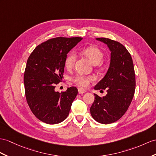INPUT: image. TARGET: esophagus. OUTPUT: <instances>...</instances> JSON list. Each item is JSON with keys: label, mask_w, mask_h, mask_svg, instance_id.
Returning <instances> with one entry per match:
<instances>
[{"label": "esophagus", "mask_w": 156, "mask_h": 156, "mask_svg": "<svg viewBox=\"0 0 156 156\" xmlns=\"http://www.w3.org/2000/svg\"><path fill=\"white\" fill-rule=\"evenodd\" d=\"M78 92H79V94H82L85 93L86 92V90L84 89H83V88H79L78 89Z\"/></svg>", "instance_id": "34e87169"}]
</instances>
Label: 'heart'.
I'll return each mask as SVG.
<instances>
[{"label":"heart","instance_id":"1","mask_svg":"<svg viewBox=\"0 0 156 156\" xmlns=\"http://www.w3.org/2000/svg\"><path fill=\"white\" fill-rule=\"evenodd\" d=\"M82 53L87 57V58L93 65L99 64L103 58V53L99 48L94 46V45H90V46L84 48L82 50ZM75 58V55L73 52H71L67 55L65 60V66L67 69H71L73 67ZM72 80L75 84L86 87L89 85L90 81L94 80V77H91V76L79 74L75 76Z\"/></svg>","mask_w":156,"mask_h":156}]
</instances>
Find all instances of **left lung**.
<instances>
[{"label": "left lung", "mask_w": 156, "mask_h": 156, "mask_svg": "<svg viewBox=\"0 0 156 156\" xmlns=\"http://www.w3.org/2000/svg\"><path fill=\"white\" fill-rule=\"evenodd\" d=\"M96 40L107 45L111 62L105 77L94 87L106 89L107 94L102 97L94 94L90 112L98 122L107 124L119 120L131 103L136 87L134 68L130 53L122 44L105 37Z\"/></svg>", "instance_id": "left-lung-1"}]
</instances>
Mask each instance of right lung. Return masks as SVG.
Here are the masks:
<instances>
[{
	"mask_svg": "<svg viewBox=\"0 0 156 156\" xmlns=\"http://www.w3.org/2000/svg\"><path fill=\"white\" fill-rule=\"evenodd\" d=\"M81 37H58L48 40L34 49L26 63L24 83L26 101L37 119L49 124L65 120L78 93L75 87L66 92L55 91L61 81L67 54Z\"/></svg>",
	"mask_w": 156,
	"mask_h": 156,
	"instance_id": "1",
	"label": "right lung"
}]
</instances>
